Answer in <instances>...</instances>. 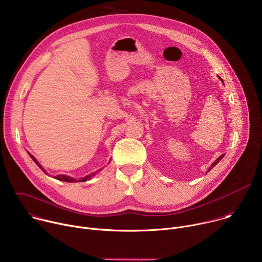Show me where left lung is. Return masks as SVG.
Instances as JSON below:
<instances>
[{
	"instance_id": "8db88e82",
	"label": "left lung",
	"mask_w": 262,
	"mask_h": 262,
	"mask_svg": "<svg viewBox=\"0 0 262 262\" xmlns=\"http://www.w3.org/2000/svg\"><path fill=\"white\" fill-rule=\"evenodd\" d=\"M222 82H223V81H222ZM224 156H225V155H222L221 157H219V158H217V159H216V160H215V161L210 165V167H209V169H208V171H207V172H209V171H210V170H211V169H212V168H213V167H214V166H215V165H216V164H217V163H219V162L224 158Z\"/></svg>"
}]
</instances>
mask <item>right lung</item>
<instances>
[{
    "mask_svg": "<svg viewBox=\"0 0 262 262\" xmlns=\"http://www.w3.org/2000/svg\"><path fill=\"white\" fill-rule=\"evenodd\" d=\"M29 154V156L31 157V159L35 162V164L38 166L47 175H49V173L46 171V169L38 163V161H37L30 152H28ZM111 162V161H110ZM110 162H108V164H110ZM103 168H101V169H99L98 171H95V172H93V173H91V174H89V175H86V176H84V177H82V178H73V177H71V176H68V175H64V174H59V175H55V176H53L55 179H58V180H60V181H66V182H81V181H87V180H90L93 176H95L96 175V173H98L99 171H101Z\"/></svg>",
    "mask_w": 262,
    "mask_h": 262,
    "instance_id": "1",
    "label": "right lung"
}]
</instances>
